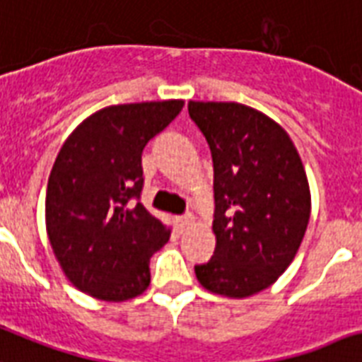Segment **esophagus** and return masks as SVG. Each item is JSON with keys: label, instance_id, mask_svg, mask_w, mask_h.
<instances>
[{"label": "esophagus", "instance_id": "1", "mask_svg": "<svg viewBox=\"0 0 362 362\" xmlns=\"http://www.w3.org/2000/svg\"><path fill=\"white\" fill-rule=\"evenodd\" d=\"M177 224H179V228H181V231L189 230V228L192 226V224H194V216H192V215L179 216V218H177Z\"/></svg>", "mask_w": 362, "mask_h": 362}]
</instances>
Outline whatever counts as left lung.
<instances>
[{
    "instance_id": "1",
    "label": "left lung",
    "mask_w": 362,
    "mask_h": 362,
    "mask_svg": "<svg viewBox=\"0 0 362 362\" xmlns=\"http://www.w3.org/2000/svg\"><path fill=\"white\" fill-rule=\"evenodd\" d=\"M189 115L213 157L215 254L196 279L245 299L290 267L310 221V187L288 132L247 104L190 100Z\"/></svg>"
}]
</instances>
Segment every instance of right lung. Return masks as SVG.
Masks as SVG:
<instances>
[{
    "label": "right lung",
    "mask_w": 362,
    "mask_h": 362,
    "mask_svg": "<svg viewBox=\"0 0 362 362\" xmlns=\"http://www.w3.org/2000/svg\"><path fill=\"white\" fill-rule=\"evenodd\" d=\"M185 100L114 104L69 134L46 189V233L74 288L95 299H134L151 282L149 259L172 228L140 204L141 151Z\"/></svg>",
    "instance_id": "right-lung-1"
}]
</instances>
